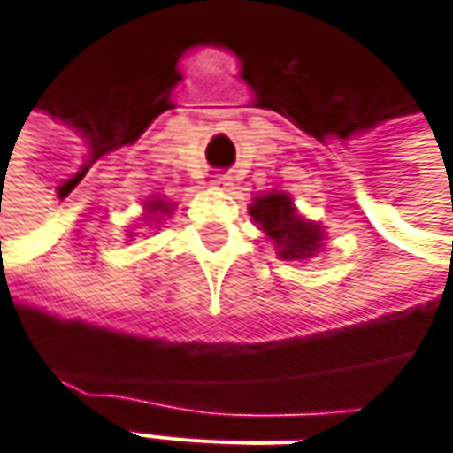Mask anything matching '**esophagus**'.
<instances>
[{"label": "esophagus", "mask_w": 453, "mask_h": 453, "mask_svg": "<svg viewBox=\"0 0 453 453\" xmlns=\"http://www.w3.org/2000/svg\"><path fill=\"white\" fill-rule=\"evenodd\" d=\"M211 186H214V188H219V191H226V188L232 186V179H229V176H224V173H219V176H214V179H211Z\"/></svg>", "instance_id": "obj_1"}]
</instances>
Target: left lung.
Returning a JSON list of instances; mask_svg holds the SVG:
<instances>
[{"label":"left lung","mask_w":453,"mask_h":453,"mask_svg":"<svg viewBox=\"0 0 453 453\" xmlns=\"http://www.w3.org/2000/svg\"><path fill=\"white\" fill-rule=\"evenodd\" d=\"M250 217L270 236L280 259H310L322 250L325 229L320 224L300 217L289 194L270 191L265 196H257L250 206Z\"/></svg>","instance_id":"left-lung-1"}]
</instances>
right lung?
Wrapping results in <instances>:
<instances>
[{"mask_svg": "<svg viewBox=\"0 0 453 453\" xmlns=\"http://www.w3.org/2000/svg\"><path fill=\"white\" fill-rule=\"evenodd\" d=\"M143 206H146V214L156 216L158 221H161V214H171V203H168V201H164V199L146 201ZM146 219H149V221H156V219H150V217H146Z\"/></svg>", "mask_w": 453, "mask_h": 453, "instance_id": "right-lung-1", "label": "right lung"}]
</instances>
